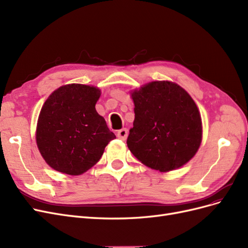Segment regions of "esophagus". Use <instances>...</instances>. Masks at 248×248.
I'll return each mask as SVG.
<instances>
[{
	"label": "esophagus",
	"instance_id": "1",
	"mask_svg": "<svg viewBox=\"0 0 248 248\" xmlns=\"http://www.w3.org/2000/svg\"><path fill=\"white\" fill-rule=\"evenodd\" d=\"M127 136H128V130H127L126 128L120 129V130H118V132H117V137H118L120 140H125L127 139Z\"/></svg>",
	"mask_w": 248,
	"mask_h": 248
}]
</instances>
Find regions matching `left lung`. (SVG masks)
Listing matches in <instances>:
<instances>
[{
  "instance_id": "1",
  "label": "left lung",
  "mask_w": 248,
  "mask_h": 248,
  "mask_svg": "<svg viewBox=\"0 0 248 248\" xmlns=\"http://www.w3.org/2000/svg\"><path fill=\"white\" fill-rule=\"evenodd\" d=\"M133 127L127 139L131 153L159 171L188 162L202 141V119L189 94L170 81H152L132 94Z\"/></svg>"
}]
</instances>
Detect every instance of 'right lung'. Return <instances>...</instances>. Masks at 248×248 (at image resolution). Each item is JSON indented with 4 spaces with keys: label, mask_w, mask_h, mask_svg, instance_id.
Returning a JSON list of instances; mask_svg holds the SVG:
<instances>
[{
    "label": "right lung",
    "mask_w": 248,
    "mask_h": 248,
    "mask_svg": "<svg viewBox=\"0 0 248 248\" xmlns=\"http://www.w3.org/2000/svg\"><path fill=\"white\" fill-rule=\"evenodd\" d=\"M100 90L71 84L57 89L44 102L37 123L36 140L46 163L78 176L98 162L104 148L116 139L96 111Z\"/></svg>",
    "instance_id": "add662e5"
}]
</instances>
